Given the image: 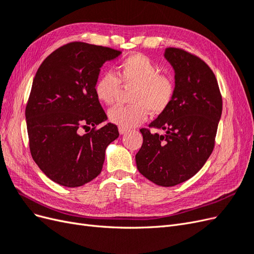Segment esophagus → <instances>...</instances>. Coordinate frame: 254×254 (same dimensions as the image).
I'll return each mask as SVG.
<instances>
[{"instance_id":"obj_1","label":"esophagus","mask_w":254,"mask_h":254,"mask_svg":"<svg viewBox=\"0 0 254 254\" xmlns=\"http://www.w3.org/2000/svg\"><path fill=\"white\" fill-rule=\"evenodd\" d=\"M119 131L121 134H126L128 132V129H125V128H119Z\"/></svg>"}]
</instances>
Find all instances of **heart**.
<instances>
[{
    "instance_id": "1",
    "label": "heart",
    "mask_w": 254,
    "mask_h": 254,
    "mask_svg": "<svg viewBox=\"0 0 254 254\" xmlns=\"http://www.w3.org/2000/svg\"><path fill=\"white\" fill-rule=\"evenodd\" d=\"M131 89L130 106H117L109 110L112 124L130 129L147 120L148 112L159 115L165 112L175 96V81L168 74L160 73L159 66L143 55L133 54L123 59L117 67V75L105 73L95 82L94 93L99 102L114 105L121 89Z\"/></svg>"
}]
</instances>
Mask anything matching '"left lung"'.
Here are the masks:
<instances>
[{
	"label": "left lung",
	"instance_id": "1",
	"mask_svg": "<svg viewBox=\"0 0 254 254\" xmlns=\"http://www.w3.org/2000/svg\"><path fill=\"white\" fill-rule=\"evenodd\" d=\"M164 56L175 70V96L150 128L140 129L143 144L135 162L151 182L174 187L197 174L211 156L222 98L216 77L201 58L179 48H166ZM151 128L167 133L161 136Z\"/></svg>",
	"mask_w": 254,
	"mask_h": 254
}]
</instances>
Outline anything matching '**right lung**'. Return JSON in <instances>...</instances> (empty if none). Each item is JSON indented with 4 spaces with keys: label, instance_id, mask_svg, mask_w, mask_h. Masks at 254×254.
<instances>
[{
    "label": "right lung",
    "instance_id": "right-lung-1",
    "mask_svg": "<svg viewBox=\"0 0 254 254\" xmlns=\"http://www.w3.org/2000/svg\"><path fill=\"white\" fill-rule=\"evenodd\" d=\"M120 51L86 42L63 45L38 68L25 108L29 150L60 186L77 188L101 174L117 125L96 128L107 115L94 93L99 68ZM91 131L81 135L82 128ZM87 132V131H86Z\"/></svg>",
    "mask_w": 254,
    "mask_h": 254
}]
</instances>
